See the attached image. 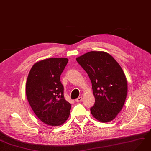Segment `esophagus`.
<instances>
[{
  "instance_id": "1",
  "label": "esophagus",
  "mask_w": 151,
  "mask_h": 151,
  "mask_svg": "<svg viewBox=\"0 0 151 151\" xmlns=\"http://www.w3.org/2000/svg\"><path fill=\"white\" fill-rule=\"evenodd\" d=\"M82 100H83L82 97H78L77 99H76V102H79V101H82Z\"/></svg>"
}]
</instances>
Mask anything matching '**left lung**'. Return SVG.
Here are the masks:
<instances>
[{
	"label": "left lung",
	"instance_id": "left-lung-1",
	"mask_svg": "<svg viewBox=\"0 0 151 151\" xmlns=\"http://www.w3.org/2000/svg\"><path fill=\"white\" fill-rule=\"evenodd\" d=\"M92 84L95 104L91 114L102 123L113 120L123 108L128 85L124 73L107 52L90 51L76 58Z\"/></svg>",
	"mask_w": 151,
	"mask_h": 151
}]
</instances>
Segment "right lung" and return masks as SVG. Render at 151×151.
<instances>
[{
	"label": "right lung",
	"mask_w": 151,
	"mask_h": 151,
	"mask_svg": "<svg viewBox=\"0 0 151 151\" xmlns=\"http://www.w3.org/2000/svg\"><path fill=\"white\" fill-rule=\"evenodd\" d=\"M67 58H48L35 63L28 74L26 95L35 114L47 125L58 126L70 115L71 104L65 99L60 76Z\"/></svg>",
	"instance_id": "obj_1"
}]
</instances>
